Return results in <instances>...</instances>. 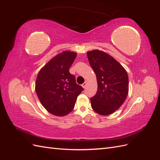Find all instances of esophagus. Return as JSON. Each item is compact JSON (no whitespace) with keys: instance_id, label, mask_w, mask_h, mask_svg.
<instances>
[{"instance_id":"esophagus-1","label":"esophagus","mask_w":160,"mask_h":160,"mask_svg":"<svg viewBox=\"0 0 160 160\" xmlns=\"http://www.w3.org/2000/svg\"><path fill=\"white\" fill-rule=\"evenodd\" d=\"M82 87H83L84 89L86 88V87H87V83H86V82H84V83L82 84Z\"/></svg>"}]
</instances>
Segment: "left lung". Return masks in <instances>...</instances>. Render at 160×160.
<instances>
[{
  "label": "left lung",
  "mask_w": 160,
  "mask_h": 160,
  "mask_svg": "<svg viewBox=\"0 0 160 160\" xmlns=\"http://www.w3.org/2000/svg\"><path fill=\"white\" fill-rule=\"evenodd\" d=\"M87 54L98 81V91L91 98V108L100 115H110L119 109L128 96L127 71L113 57L103 51L93 50Z\"/></svg>",
  "instance_id": "left-lung-1"
}]
</instances>
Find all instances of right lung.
Here are the masks:
<instances>
[{"mask_svg": "<svg viewBox=\"0 0 160 160\" xmlns=\"http://www.w3.org/2000/svg\"><path fill=\"white\" fill-rule=\"evenodd\" d=\"M76 56L75 52L63 51L53 57L38 73L35 91L38 99L55 115L69 113L75 107L77 96L83 90L69 72Z\"/></svg>", "mask_w": 160, "mask_h": 160, "instance_id": "right-lung-1", "label": "right lung"}]
</instances>
